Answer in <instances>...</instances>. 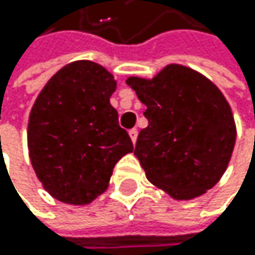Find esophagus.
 Masks as SVG:
<instances>
[{
    "label": "esophagus",
    "mask_w": 255,
    "mask_h": 255,
    "mask_svg": "<svg viewBox=\"0 0 255 255\" xmlns=\"http://www.w3.org/2000/svg\"><path fill=\"white\" fill-rule=\"evenodd\" d=\"M128 134H130V137H131V142H133V143H136V140H137V130H136V128H133V130H130V131H128Z\"/></svg>",
    "instance_id": "34e87169"
}]
</instances>
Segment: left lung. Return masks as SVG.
<instances>
[{
	"mask_svg": "<svg viewBox=\"0 0 255 255\" xmlns=\"http://www.w3.org/2000/svg\"><path fill=\"white\" fill-rule=\"evenodd\" d=\"M146 107L148 127L134 148L148 179L173 199L190 200L220 180L236 143L231 107L190 67L170 64L153 79H127Z\"/></svg>",
	"mask_w": 255,
	"mask_h": 255,
	"instance_id": "8db88e82",
	"label": "left lung"
}]
</instances>
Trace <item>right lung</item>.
<instances>
[{"label":"right lung","instance_id":"add662e5","mask_svg":"<svg viewBox=\"0 0 255 255\" xmlns=\"http://www.w3.org/2000/svg\"><path fill=\"white\" fill-rule=\"evenodd\" d=\"M113 75L92 61L56 72L38 95L27 128L28 156L48 194L87 205L102 194L118 160L133 151L110 104Z\"/></svg>","mask_w":255,"mask_h":255}]
</instances>
